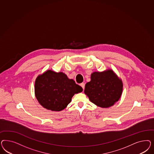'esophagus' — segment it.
Here are the masks:
<instances>
[{
	"label": "esophagus",
	"instance_id": "1",
	"mask_svg": "<svg viewBox=\"0 0 154 154\" xmlns=\"http://www.w3.org/2000/svg\"><path fill=\"white\" fill-rule=\"evenodd\" d=\"M80 86L82 87V88L83 89V90H84V88H85V84H84V83H82V84H80Z\"/></svg>",
	"mask_w": 154,
	"mask_h": 154
}]
</instances>
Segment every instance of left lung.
I'll return each instance as SVG.
<instances>
[{"label": "left lung", "instance_id": "left-lung-1", "mask_svg": "<svg viewBox=\"0 0 154 154\" xmlns=\"http://www.w3.org/2000/svg\"><path fill=\"white\" fill-rule=\"evenodd\" d=\"M123 83L111 69L94 72L90 81L86 83L84 93L91 102L101 108L113 106L121 98Z\"/></svg>", "mask_w": 154, "mask_h": 154}]
</instances>
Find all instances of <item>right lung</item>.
<instances>
[{
  "label": "right lung",
  "mask_w": 154,
  "mask_h": 154,
  "mask_svg": "<svg viewBox=\"0 0 154 154\" xmlns=\"http://www.w3.org/2000/svg\"><path fill=\"white\" fill-rule=\"evenodd\" d=\"M82 88L63 72L47 70L38 75L35 81L34 93L43 107L52 111H60L67 107L75 94Z\"/></svg>",
  "instance_id": "add662e5"
}]
</instances>
